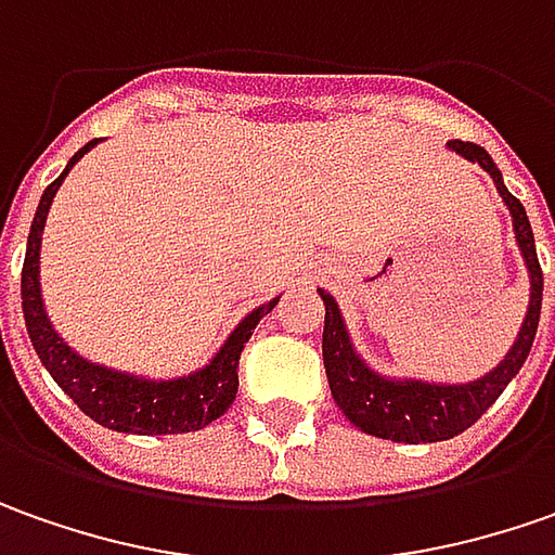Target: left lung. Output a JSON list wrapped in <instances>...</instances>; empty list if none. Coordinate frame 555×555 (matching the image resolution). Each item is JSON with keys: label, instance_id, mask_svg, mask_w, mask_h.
<instances>
[{"label": "left lung", "instance_id": "left-lung-1", "mask_svg": "<svg viewBox=\"0 0 555 555\" xmlns=\"http://www.w3.org/2000/svg\"><path fill=\"white\" fill-rule=\"evenodd\" d=\"M449 150L486 168L494 186H498V193H501V199L506 202L509 215H513V233H516V245L522 251L528 279H531V297H528L522 328L513 340L509 353L491 372L469 380V384H430V380H414V377H402V380L384 377V374L369 369V362L356 353L335 297L319 288V295L325 300L322 359H325V374H328V387H332L337 409L344 411L347 421L356 424L362 433L377 436V439H392V442H409V446L442 442V439H451V436L473 427L494 405V399L506 390V384L519 374V369L526 365L534 335H538V322H541L544 273L538 263L534 233H531L522 202L506 190L498 165L482 146L467 144V141H451Z\"/></svg>", "mask_w": 555, "mask_h": 555}]
</instances>
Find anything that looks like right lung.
Masks as SVG:
<instances>
[{
  "instance_id": "1",
  "label": "right lung",
  "mask_w": 555,
  "mask_h": 555,
  "mask_svg": "<svg viewBox=\"0 0 555 555\" xmlns=\"http://www.w3.org/2000/svg\"><path fill=\"white\" fill-rule=\"evenodd\" d=\"M94 144L98 141H88L69 159L61 178L49 183V190L39 199L33 227H29L27 258H24V273H21V300H24V322H27L33 350L49 369L54 384L67 392L91 421H98L106 430L138 433V436L202 430L233 405L236 390H240L242 347L248 344L260 319L276 307L279 297H273L270 304H260L258 310L245 315L223 340L218 353L211 356V362L196 372L183 374V377L153 380V377H141V374L116 372V369H106L98 362H88L73 347H67V340L54 332L49 313H46V304H42L39 248H42V230H46L54 193L61 190L73 165L79 163Z\"/></svg>"
}]
</instances>
